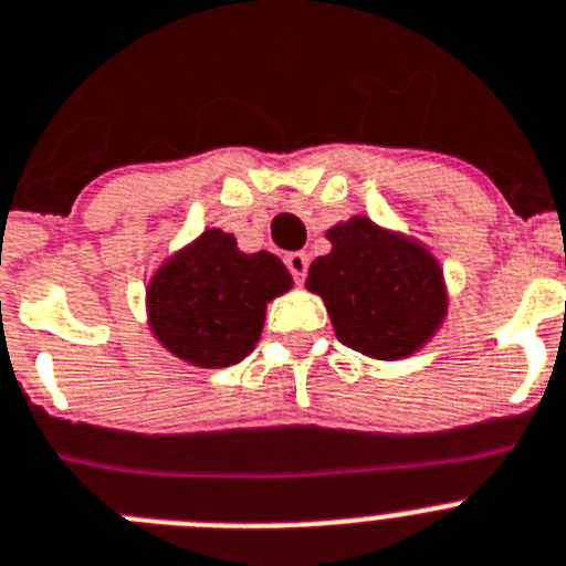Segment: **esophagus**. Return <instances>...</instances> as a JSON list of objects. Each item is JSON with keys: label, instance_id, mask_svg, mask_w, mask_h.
<instances>
[{"label": "esophagus", "instance_id": "esophagus-1", "mask_svg": "<svg viewBox=\"0 0 566 566\" xmlns=\"http://www.w3.org/2000/svg\"><path fill=\"white\" fill-rule=\"evenodd\" d=\"M286 269L292 272L294 283H303L308 274V254H303V251H292L286 258Z\"/></svg>", "mask_w": 566, "mask_h": 566}]
</instances>
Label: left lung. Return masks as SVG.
I'll return each mask as SVG.
<instances>
[{
    "mask_svg": "<svg viewBox=\"0 0 566 566\" xmlns=\"http://www.w3.org/2000/svg\"><path fill=\"white\" fill-rule=\"evenodd\" d=\"M332 251L308 265L343 346L378 360L412 355L447 315L438 260L407 237L352 217L329 229Z\"/></svg>",
    "mask_w": 566,
    "mask_h": 566,
    "instance_id": "1",
    "label": "left lung"
}]
</instances>
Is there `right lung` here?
Wrapping results in <instances>:
<instances>
[{
    "label": "right lung",
    "instance_id": "obj_1",
    "mask_svg": "<svg viewBox=\"0 0 566 566\" xmlns=\"http://www.w3.org/2000/svg\"><path fill=\"white\" fill-rule=\"evenodd\" d=\"M292 289V274L269 251L243 254L220 229L202 231L148 283V321L157 340L188 364H240L260 340L265 303Z\"/></svg>",
    "mask_w": 566,
    "mask_h": 566
}]
</instances>
